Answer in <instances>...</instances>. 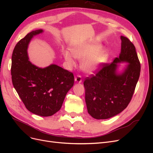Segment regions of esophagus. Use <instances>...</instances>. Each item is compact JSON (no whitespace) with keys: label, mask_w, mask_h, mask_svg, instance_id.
Masks as SVG:
<instances>
[{"label":"esophagus","mask_w":153,"mask_h":153,"mask_svg":"<svg viewBox=\"0 0 153 153\" xmlns=\"http://www.w3.org/2000/svg\"><path fill=\"white\" fill-rule=\"evenodd\" d=\"M75 81L76 83H78V84H80V83L82 82V77L80 75H77L75 77Z\"/></svg>","instance_id":"1"}]
</instances>
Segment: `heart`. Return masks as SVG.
<instances>
[{
	"instance_id": "b5f03b06",
	"label": "heart",
	"mask_w": 153,
	"mask_h": 153,
	"mask_svg": "<svg viewBox=\"0 0 153 153\" xmlns=\"http://www.w3.org/2000/svg\"><path fill=\"white\" fill-rule=\"evenodd\" d=\"M102 47L99 44L84 45L72 48V53L69 50H64L62 55L70 68L75 66L74 56L79 60H82V68L85 72L91 73L98 70L107 59V54L105 52L99 53Z\"/></svg>"
}]
</instances>
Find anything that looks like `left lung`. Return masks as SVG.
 Here are the masks:
<instances>
[{
	"label": "left lung",
	"mask_w": 153,
	"mask_h": 153,
	"mask_svg": "<svg viewBox=\"0 0 153 153\" xmlns=\"http://www.w3.org/2000/svg\"><path fill=\"white\" fill-rule=\"evenodd\" d=\"M119 57L111 64L103 63L96 75L84 82L88 113L96 119H106L121 113L130 102L140 76V63L135 47L127 38L121 36ZM129 64L121 74L117 63Z\"/></svg>",
	"instance_id": "left-lung-1"
}]
</instances>
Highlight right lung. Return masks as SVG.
Instances as JSON below:
<instances>
[{
    "label": "right lung",
    "instance_id": "1",
    "mask_svg": "<svg viewBox=\"0 0 153 153\" xmlns=\"http://www.w3.org/2000/svg\"><path fill=\"white\" fill-rule=\"evenodd\" d=\"M43 32L33 30L18 41L12 54L11 73L13 86L26 108L36 115L48 117L61 109L67 92L73 86L74 76L56 64L41 68L29 61L28 45L34 36Z\"/></svg>",
    "mask_w": 153,
    "mask_h": 153
}]
</instances>
